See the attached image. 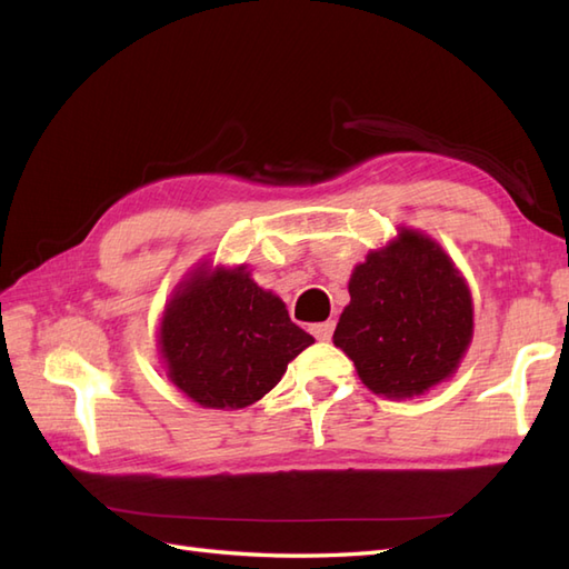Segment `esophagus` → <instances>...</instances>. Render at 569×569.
<instances>
[{
	"label": "esophagus",
	"mask_w": 569,
	"mask_h": 569,
	"mask_svg": "<svg viewBox=\"0 0 569 569\" xmlns=\"http://www.w3.org/2000/svg\"><path fill=\"white\" fill-rule=\"evenodd\" d=\"M332 332H335V320H325V322L312 325V335H316L318 340H322V342L330 340Z\"/></svg>",
	"instance_id": "1"
}]
</instances>
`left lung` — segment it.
Instances as JSON below:
<instances>
[{
	"label": "left lung",
	"instance_id": "obj_1",
	"mask_svg": "<svg viewBox=\"0 0 569 569\" xmlns=\"http://www.w3.org/2000/svg\"><path fill=\"white\" fill-rule=\"evenodd\" d=\"M335 345L373 393L410 398L452 377L471 340V296L432 239L403 229L349 278Z\"/></svg>",
	"mask_w": 569,
	"mask_h": 569
}]
</instances>
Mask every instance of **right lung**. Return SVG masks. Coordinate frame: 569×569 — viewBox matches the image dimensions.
Here are the masks:
<instances>
[{"mask_svg":"<svg viewBox=\"0 0 569 569\" xmlns=\"http://www.w3.org/2000/svg\"><path fill=\"white\" fill-rule=\"evenodd\" d=\"M312 342L288 318L283 300L253 283L244 266L192 276L161 322L168 377L204 408L259 401Z\"/></svg>","mask_w":569,"mask_h":569,"instance_id":"1","label":"right lung"}]
</instances>
